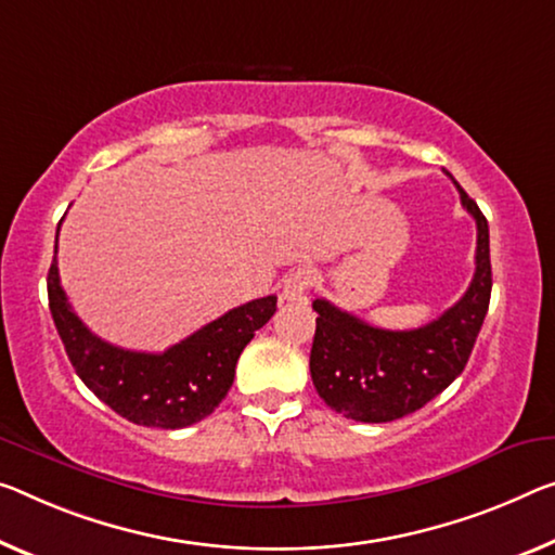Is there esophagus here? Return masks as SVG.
<instances>
[{"instance_id":"obj_1","label":"esophagus","mask_w":555,"mask_h":555,"mask_svg":"<svg viewBox=\"0 0 555 555\" xmlns=\"http://www.w3.org/2000/svg\"><path fill=\"white\" fill-rule=\"evenodd\" d=\"M310 287H312V272L307 268H297L283 280V300L300 302L305 300L307 293H310Z\"/></svg>"}]
</instances>
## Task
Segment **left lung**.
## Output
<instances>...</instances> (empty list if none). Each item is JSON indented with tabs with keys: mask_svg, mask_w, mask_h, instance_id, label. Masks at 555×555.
Wrapping results in <instances>:
<instances>
[{
	"mask_svg": "<svg viewBox=\"0 0 555 555\" xmlns=\"http://www.w3.org/2000/svg\"><path fill=\"white\" fill-rule=\"evenodd\" d=\"M456 183V181H454ZM462 206L476 220V272L462 300L429 325L382 330L314 300L318 330L310 374L318 395L354 422H395L441 395L464 372L491 300L489 223L456 183Z\"/></svg>",
	"mask_w": 555,
	"mask_h": 555,
	"instance_id": "obj_1",
	"label": "left lung"
}]
</instances>
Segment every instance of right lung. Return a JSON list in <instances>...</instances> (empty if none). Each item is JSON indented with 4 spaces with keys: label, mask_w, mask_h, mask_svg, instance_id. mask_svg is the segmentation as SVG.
I'll use <instances>...</instances> for the list:
<instances>
[{
    "label": "right lung",
    "mask_w": 555,
    "mask_h": 555,
    "mask_svg": "<svg viewBox=\"0 0 555 555\" xmlns=\"http://www.w3.org/2000/svg\"><path fill=\"white\" fill-rule=\"evenodd\" d=\"M47 289L56 332L83 385L124 420L156 429H183L206 420L233 387L245 345L278 310L275 295L260 297L153 354L108 345L93 335L66 302L56 258L49 268Z\"/></svg>",
    "instance_id": "add662e5"
}]
</instances>
